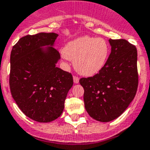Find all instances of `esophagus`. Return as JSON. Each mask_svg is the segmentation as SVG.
I'll return each instance as SVG.
<instances>
[{
	"mask_svg": "<svg viewBox=\"0 0 150 150\" xmlns=\"http://www.w3.org/2000/svg\"><path fill=\"white\" fill-rule=\"evenodd\" d=\"M73 80H74V83H75V84H78V83L79 82V78L78 76H75V75H74Z\"/></svg>",
	"mask_w": 150,
	"mask_h": 150,
	"instance_id": "obj_1",
	"label": "esophagus"
}]
</instances>
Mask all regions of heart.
<instances>
[{"label": "heart", "instance_id": "1", "mask_svg": "<svg viewBox=\"0 0 150 150\" xmlns=\"http://www.w3.org/2000/svg\"><path fill=\"white\" fill-rule=\"evenodd\" d=\"M62 52L66 58L74 61V67L79 74L91 76L106 63L109 45L101 38L83 36L68 43Z\"/></svg>", "mask_w": 150, "mask_h": 150}]
</instances>
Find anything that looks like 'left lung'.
<instances>
[{
    "mask_svg": "<svg viewBox=\"0 0 150 150\" xmlns=\"http://www.w3.org/2000/svg\"><path fill=\"white\" fill-rule=\"evenodd\" d=\"M111 53L102 69L79 80L86 111L95 120L112 121L129 106L138 87L137 51L125 39H109Z\"/></svg>",
    "mask_w": 150,
    "mask_h": 150,
    "instance_id": "1",
    "label": "left lung"
}]
</instances>
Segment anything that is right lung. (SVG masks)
I'll list each match as a JSON object with an SVG mask.
<instances>
[{
	"label": "right lung",
	"mask_w": 150,
	"mask_h": 150,
	"mask_svg": "<svg viewBox=\"0 0 150 150\" xmlns=\"http://www.w3.org/2000/svg\"><path fill=\"white\" fill-rule=\"evenodd\" d=\"M57 36L53 32L25 35L10 54L13 98L26 116L38 122H50L60 116L73 85L71 74L56 67L60 54L52 46ZM44 46L52 47L44 50Z\"/></svg>",
	"instance_id": "right-lung-1"
}]
</instances>
